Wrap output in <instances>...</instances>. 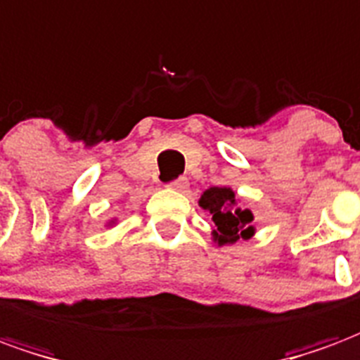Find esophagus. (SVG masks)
<instances>
[{"label": "esophagus", "instance_id": "34e87169", "mask_svg": "<svg viewBox=\"0 0 360 360\" xmlns=\"http://www.w3.org/2000/svg\"><path fill=\"white\" fill-rule=\"evenodd\" d=\"M167 187L173 188V191H179V193H183V191H187L188 188V179L187 177H177V179L172 181Z\"/></svg>", "mask_w": 360, "mask_h": 360}]
</instances>
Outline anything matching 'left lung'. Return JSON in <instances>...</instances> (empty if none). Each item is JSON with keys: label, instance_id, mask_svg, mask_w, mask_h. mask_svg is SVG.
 Segmentation results:
<instances>
[{"label": "left lung", "instance_id": "8db88e82", "mask_svg": "<svg viewBox=\"0 0 360 360\" xmlns=\"http://www.w3.org/2000/svg\"><path fill=\"white\" fill-rule=\"evenodd\" d=\"M198 204L212 214V221L215 223L212 236L215 244H234L248 240L254 234V214L238 206L236 193L231 187H210L202 193Z\"/></svg>", "mask_w": 360, "mask_h": 360}]
</instances>
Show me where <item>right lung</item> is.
Returning a JSON list of instances; mask_svg holds the SVG:
<instances>
[{"instance_id": "right-lung-1", "label": "right lung", "mask_w": 360, "mask_h": 360, "mask_svg": "<svg viewBox=\"0 0 360 360\" xmlns=\"http://www.w3.org/2000/svg\"><path fill=\"white\" fill-rule=\"evenodd\" d=\"M110 223H114V221H110Z\"/></svg>"}]
</instances>
